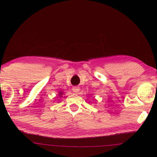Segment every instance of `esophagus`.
Listing matches in <instances>:
<instances>
[{
    "label": "esophagus",
    "mask_w": 157,
    "mask_h": 157,
    "mask_svg": "<svg viewBox=\"0 0 157 157\" xmlns=\"http://www.w3.org/2000/svg\"><path fill=\"white\" fill-rule=\"evenodd\" d=\"M72 91L75 93H78L79 92V88L78 86H73L72 88Z\"/></svg>",
    "instance_id": "esophagus-1"
}]
</instances>
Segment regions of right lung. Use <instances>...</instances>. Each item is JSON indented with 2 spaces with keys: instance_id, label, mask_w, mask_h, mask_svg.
<instances>
[{
  "instance_id": "obj_1",
  "label": "right lung",
  "mask_w": 157,
  "mask_h": 157,
  "mask_svg": "<svg viewBox=\"0 0 157 157\" xmlns=\"http://www.w3.org/2000/svg\"><path fill=\"white\" fill-rule=\"evenodd\" d=\"M62 93H63L62 92H59V95H61V94H62Z\"/></svg>"
}]
</instances>
